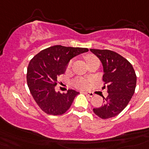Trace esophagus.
I'll return each instance as SVG.
<instances>
[{"label":"esophagus","mask_w":149,"mask_h":149,"mask_svg":"<svg viewBox=\"0 0 149 149\" xmlns=\"http://www.w3.org/2000/svg\"><path fill=\"white\" fill-rule=\"evenodd\" d=\"M82 93H84L85 95L88 96V97H92L93 96V93H91V92H88V91H82Z\"/></svg>","instance_id":"34e87169"}]
</instances>
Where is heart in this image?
<instances>
[{
  "label": "heart",
  "mask_w": 149,
  "mask_h": 149,
  "mask_svg": "<svg viewBox=\"0 0 149 149\" xmlns=\"http://www.w3.org/2000/svg\"><path fill=\"white\" fill-rule=\"evenodd\" d=\"M84 58L86 60V63L89 64V63H92L93 61L98 60L97 57L93 54H87L86 56H84ZM72 65V61L70 60L69 62L67 65V68H70ZM91 85V80L88 79H85V78H77V79H75V81L73 82V86L76 87V88L81 89V90H85V89H87Z\"/></svg>",
  "instance_id": "obj_1"
}]
</instances>
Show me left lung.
Returning <instances> with one entry per match:
<instances>
[{
  "label": "left lung",
  "instance_id": "1",
  "mask_svg": "<svg viewBox=\"0 0 149 149\" xmlns=\"http://www.w3.org/2000/svg\"><path fill=\"white\" fill-rule=\"evenodd\" d=\"M104 66L103 81L107 87L108 96L103 105L93 108L96 115L102 119L115 117L127 107L134 94L137 77L132 65L123 56L108 49H91Z\"/></svg>",
  "mask_w": 149,
  "mask_h": 149
}]
</instances>
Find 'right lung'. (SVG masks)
<instances>
[{
	"instance_id": "right-lung-1",
	"label": "right lung",
	"mask_w": 149,
	"mask_h": 149,
	"mask_svg": "<svg viewBox=\"0 0 149 149\" xmlns=\"http://www.w3.org/2000/svg\"><path fill=\"white\" fill-rule=\"evenodd\" d=\"M87 51L86 48L54 45L42 50L29 62L27 84L32 97L45 113L62 115L70 109L79 93L68 90L66 93H61L56 92L55 86L70 59Z\"/></svg>"
}]
</instances>
